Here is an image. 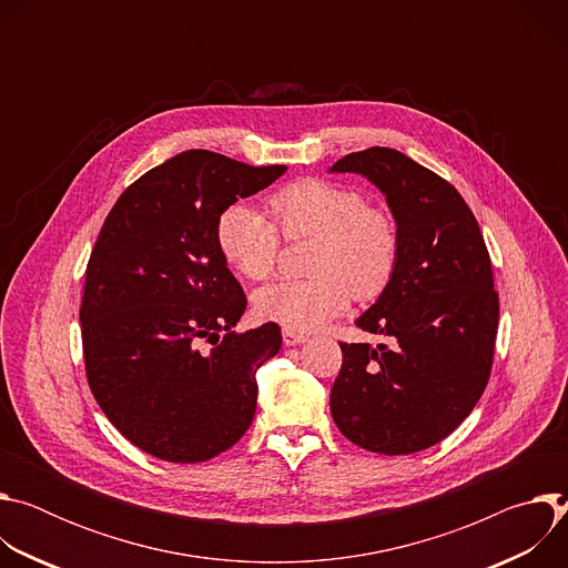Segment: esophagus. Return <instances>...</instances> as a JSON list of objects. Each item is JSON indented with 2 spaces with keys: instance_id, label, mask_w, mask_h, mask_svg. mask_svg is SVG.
<instances>
[{
  "instance_id": "1",
  "label": "esophagus",
  "mask_w": 568,
  "mask_h": 568,
  "mask_svg": "<svg viewBox=\"0 0 568 568\" xmlns=\"http://www.w3.org/2000/svg\"><path fill=\"white\" fill-rule=\"evenodd\" d=\"M307 337L303 333H296V331H287L283 328V342L285 346H296V344H303Z\"/></svg>"
}]
</instances>
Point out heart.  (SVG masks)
I'll list each match as a JSON object with an SVG mask.
<instances>
[{"label": "heart", "instance_id": "b5f03b06", "mask_svg": "<svg viewBox=\"0 0 568 568\" xmlns=\"http://www.w3.org/2000/svg\"><path fill=\"white\" fill-rule=\"evenodd\" d=\"M272 220L252 206L233 204L215 224L222 258L245 278L265 281L287 242L314 240L305 281H278L256 292V312L265 321L310 333L337 316L351 298H379L399 265L402 233L397 217L351 186L328 180H301L270 197Z\"/></svg>", "mask_w": 568, "mask_h": 568}]
</instances>
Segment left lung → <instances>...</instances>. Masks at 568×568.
Returning a JSON list of instances; mask_svg holds the SVG:
<instances>
[{
  "label": "left lung",
  "instance_id": "obj_1",
  "mask_svg": "<svg viewBox=\"0 0 568 568\" xmlns=\"http://www.w3.org/2000/svg\"><path fill=\"white\" fill-rule=\"evenodd\" d=\"M333 171L359 173L386 195L402 254L388 290L357 318L388 344L339 342L331 412L351 443L414 454L447 438L488 386L499 326L490 254L460 193L407 154L375 145Z\"/></svg>",
  "mask_w": 568,
  "mask_h": 568
}]
</instances>
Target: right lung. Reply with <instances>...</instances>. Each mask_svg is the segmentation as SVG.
<instances>
[{"mask_svg":"<svg viewBox=\"0 0 568 568\" xmlns=\"http://www.w3.org/2000/svg\"><path fill=\"white\" fill-rule=\"evenodd\" d=\"M285 171L186 150L132 182L103 222L80 303L85 375L108 420L154 458L209 460L254 420L256 371L283 339L276 323L233 331L247 296L215 224Z\"/></svg>","mask_w":568,"mask_h":568,"instance_id":"right-lung-1","label":"right lung"}]
</instances>
